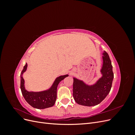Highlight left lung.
Here are the masks:
<instances>
[{
    "mask_svg": "<svg viewBox=\"0 0 135 135\" xmlns=\"http://www.w3.org/2000/svg\"><path fill=\"white\" fill-rule=\"evenodd\" d=\"M103 55V66L101 70L103 75L95 84L89 86L82 81L73 78V97L77 104L87 107L95 106L110 92L114 78L113 66L107 52L104 51Z\"/></svg>",
    "mask_w": 135,
    "mask_h": 135,
    "instance_id": "8db88e82",
    "label": "left lung"
}]
</instances>
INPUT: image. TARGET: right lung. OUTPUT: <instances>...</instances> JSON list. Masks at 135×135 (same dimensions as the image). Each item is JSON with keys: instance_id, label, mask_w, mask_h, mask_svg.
<instances>
[{"instance_id": "obj_1", "label": "right lung", "mask_w": 135, "mask_h": 135, "mask_svg": "<svg viewBox=\"0 0 135 135\" xmlns=\"http://www.w3.org/2000/svg\"><path fill=\"white\" fill-rule=\"evenodd\" d=\"M27 63L24 66L21 73V90L23 97L25 100L33 108L43 109L52 107L54 106L57 99V88L59 83L65 78L68 76V75L60 76L56 78L52 87L48 91L34 92H28L24 87V79L22 77L23 73L25 72L27 69Z\"/></svg>"}]
</instances>
